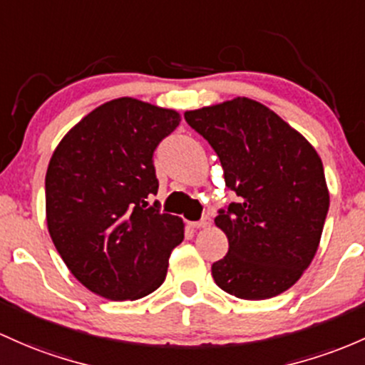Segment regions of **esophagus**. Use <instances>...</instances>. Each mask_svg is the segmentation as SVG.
Instances as JSON below:
<instances>
[{"label":"esophagus","instance_id":"34e87169","mask_svg":"<svg viewBox=\"0 0 365 365\" xmlns=\"http://www.w3.org/2000/svg\"><path fill=\"white\" fill-rule=\"evenodd\" d=\"M211 225V220L207 218V216H204V218L199 220V222H189V227L192 228H206Z\"/></svg>","mask_w":365,"mask_h":365}]
</instances>
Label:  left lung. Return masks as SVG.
Segmentation results:
<instances>
[{
    "label": "left lung",
    "instance_id": "left-lung-1",
    "mask_svg": "<svg viewBox=\"0 0 365 365\" xmlns=\"http://www.w3.org/2000/svg\"><path fill=\"white\" fill-rule=\"evenodd\" d=\"M185 121L213 147L239 195L215 218L228 239V253L211 267L216 286L241 299L284 293L317 253L329 210L317 150L246 97L187 110Z\"/></svg>",
    "mask_w": 365,
    "mask_h": 365
}]
</instances>
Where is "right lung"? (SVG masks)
Segmentation results:
<instances>
[{
    "label": "right lung",
    "mask_w": 365,
    "mask_h": 365,
    "mask_svg": "<svg viewBox=\"0 0 365 365\" xmlns=\"http://www.w3.org/2000/svg\"><path fill=\"white\" fill-rule=\"evenodd\" d=\"M180 124L176 110L123 97L71 128L46 170V223L63 263L86 289L124 302L166 279L182 218L147 199L159 182L152 155Z\"/></svg>",
    "instance_id": "right-lung-1"
}]
</instances>
